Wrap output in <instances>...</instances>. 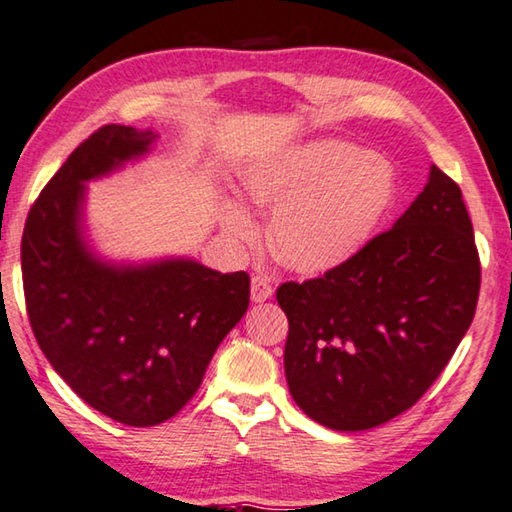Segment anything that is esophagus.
Returning <instances> with one entry per match:
<instances>
[{
    "mask_svg": "<svg viewBox=\"0 0 512 512\" xmlns=\"http://www.w3.org/2000/svg\"><path fill=\"white\" fill-rule=\"evenodd\" d=\"M271 296H273L271 282H268L264 275H255L253 282H250V298H253V302H266Z\"/></svg>",
    "mask_w": 512,
    "mask_h": 512,
    "instance_id": "34e87169",
    "label": "esophagus"
}]
</instances>
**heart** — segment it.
<instances>
[{"mask_svg":"<svg viewBox=\"0 0 512 512\" xmlns=\"http://www.w3.org/2000/svg\"><path fill=\"white\" fill-rule=\"evenodd\" d=\"M244 189L250 203L273 210L275 255L307 275L352 262L400 198L393 164L343 140H316L259 164ZM223 223L241 241L257 235L255 221L235 203L223 207Z\"/></svg>","mask_w":512,"mask_h":512,"instance_id":"obj_1","label":"heart"}]
</instances>
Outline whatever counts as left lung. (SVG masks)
I'll list each match as a JSON object with an SVG mask.
<instances>
[{
	"label": "left lung",
	"mask_w": 512,
	"mask_h": 512,
	"mask_svg": "<svg viewBox=\"0 0 512 512\" xmlns=\"http://www.w3.org/2000/svg\"><path fill=\"white\" fill-rule=\"evenodd\" d=\"M481 262L458 187L436 164L391 230L336 271L284 282V372L311 420L379 427L420 400L472 325Z\"/></svg>",
	"instance_id": "obj_1"
}]
</instances>
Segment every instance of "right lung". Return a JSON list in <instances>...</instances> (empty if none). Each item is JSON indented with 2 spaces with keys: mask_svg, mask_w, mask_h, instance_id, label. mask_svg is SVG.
Segmentation results:
<instances>
[{
  "mask_svg": "<svg viewBox=\"0 0 512 512\" xmlns=\"http://www.w3.org/2000/svg\"><path fill=\"white\" fill-rule=\"evenodd\" d=\"M155 135L108 124L81 142L31 205L24 300L40 350L92 409L155 427L192 400L216 348L244 318L250 277L194 259L112 266L83 241L85 187L149 151Z\"/></svg>",
  "mask_w": 512,
  "mask_h": 512,
  "instance_id": "right-lung-1",
  "label": "right lung"
}]
</instances>
